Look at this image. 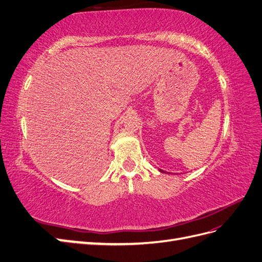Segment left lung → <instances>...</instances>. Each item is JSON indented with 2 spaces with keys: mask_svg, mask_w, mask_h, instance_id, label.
<instances>
[{
  "mask_svg": "<svg viewBox=\"0 0 262 262\" xmlns=\"http://www.w3.org/2000/svg\"><path fill=\"white\" fill-rule=\"evenodd\" d=\"M160 171H161V172H164V173H169V172H166V171H164L163 169H160Z\"/></svg>",
  "mask_w": 262,
  "mask_h": 262,
  "instance_id": "1",
  "label": "left lung"
}]
</instances>
